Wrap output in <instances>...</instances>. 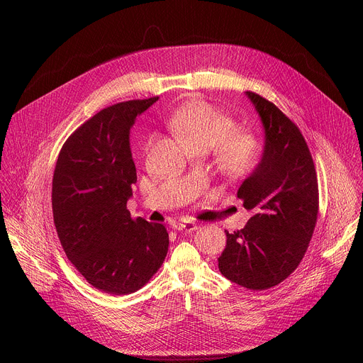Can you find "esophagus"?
I'll list each match as a JSON object with an SVG mask.
<instances>
[{
  "label": "esophagus",
  "instance_id": "34e87169",
  "mask_svg": "<svg viewBox=\"0 0 363 363\" xmlns=\"http://www.w3.org/2000/svg\"><path fill=\"white\" fill-rule=\"evenodd\" d=\"M179 231H185V233H189V231H195L198 228V224L194 223V221H186V223H181L178 224L177 227Z\"/></svg>",
  "mask_w": 363,
  "mask_h": 363
}]
</instances>
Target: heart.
<instances>
[{"label":"heart","mask_w":363,"mask_h":363,"mask_svg":"<svg viewBox=\"0 0 363 363\" xmlns=\"http://www.w3.org/2000/svg\"><path fill=\"white\" fill-rule=\"evenodd\" d=\"M168 123L191 150H210L217 146L218 169L230 179L250 175L262 160L258 138L251 132L237 130L234 118L202 100L189 101L175 111ZM150 140L152 136L146 146Z\"/></svg>","instance_id":"obj_1"}]
</instances>
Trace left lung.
<instances>
[{"instance_id": "left-lung-1", "label": "left lung", "mask_w": 363, "mask_h": 363, "mask_svg": "<svg viewBox=\"0 0 363 363\" xmlns=\"http://www.w3.org/2000/svg\"><path fill=\"white\" fill-rule=\"evenodd\" d=\"M245 94L264 126V152L237 192L252 217L242 230L225 231L218 269L238 286L266 290L286 280L304 257L318 221L319 188L298 128L274 103L254 91Z\"/></svg>"}]
</instances>
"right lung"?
<instances>
[{
  "label": "right lung",
  "instance_id": "right-lung-1",
  "mask_svg": "<svg viewBox=\"0 0 363 363\" xmlns=\"http://www.w3.org/2000/svg\"><path fill=\"white\" fill-rule=\"evenodd\" d=\"M158 99L97 112L67 138L53 175L51 205L62 247L89 284L113 296L142 289L168 252L165 225L133 220L126 208L136 184L129 130Z\"/></svg>",
  "mask_w": 363,
  "mask_h": 363
}]
</instances>
